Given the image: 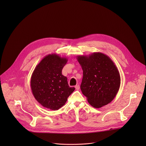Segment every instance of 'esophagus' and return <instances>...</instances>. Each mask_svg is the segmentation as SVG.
Wrapping results in <instances>:
<instances>
[{
	"label": "esophagus",
	"instance_id": "1",
	"mask_svg": "<svg viewBox=\"0 0 146 146\" xmlns=\"http://www.w3.org/2000/svg\"><path fill=\"white\" fill-rule=\"evenodd\" d=\"M75 88H76V90H78L80 89V87L79 85H76V86H75Z\"/></svg>",
	"mask_w": 146,
	"mask_h": 146
}]
</instances>
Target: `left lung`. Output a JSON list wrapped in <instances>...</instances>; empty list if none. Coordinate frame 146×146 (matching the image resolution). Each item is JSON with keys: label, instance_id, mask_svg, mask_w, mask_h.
<instances>
[{"label": "left lung", "instance_id": "left-lung-1", "mask_svg": "<svg viewBox=\"0 0 146 146\" xmlns=\"http://www.w3.org/2000/svg\"><path fill=\"white\" fill-rule=\"evenodd\" d=\"M77 59L83 70L80 88L88 103L95 108L110 103L121 84L119 73L113 61L102 52L78 55Z\"/></svg>", "mask_w": 146, "mask_h": 146}]
</instances>
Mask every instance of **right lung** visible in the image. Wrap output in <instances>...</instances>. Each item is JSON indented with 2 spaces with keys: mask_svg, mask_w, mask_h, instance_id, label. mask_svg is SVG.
<instances>
[{
  "mask_svg": "<svg viewBox=\"0 0 146 146\" xmlns=\"http://www.w3.org/2000/svg\"><path fill=\"white\" fill-rule=\"evenodd\" d=\"M68 59L56 54L43 58L31 76V87L36 100L43 107L58 110L63 106L75 88L69 86L67 77L62 70Z\"/></svg>",
  "mask_w": 146,
  "mask_h": 146,
  "instance_id": "obj_1",
  "label": "right lung"
}]
</instances>
